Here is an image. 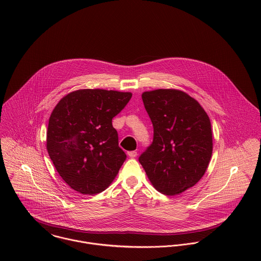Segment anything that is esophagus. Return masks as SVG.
<instances>
[{
	"mask_svg": "<svg viewBox=\"0 0 261 261\" xmlns=\"http://www.w3.org/2000/svg\"><path fill=\"white\" fill-rule=\"evenodd\" d=\"M127 154H128V156H129V158H136V156H137V154H138V152H137L136 150H132V151H128V152H127Z\"/></svg>",
	"mask_w": 261,
	"mask_h": 261,
	"instance_id": "obj_1",
	"label": "esophagus"
}]
</instances>
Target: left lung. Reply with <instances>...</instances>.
<instances>
[{
  "mask_svg": "<svg viewBox=\"0 0 261 261\" xmlns=\"http://www.w3.org/2000/svg\"><path fill=\"white\" fill-rule=\"evenodd\" d=\"M153 126V140L139 161L151 185L174 196L196 185L209 166L212 128L201 105L179 89L142 94Z\"/></svg>",
  "mask_w": 261,
  "mask_h": 261,
  "instance_id": "obj_1",
  "label": "left lung"
}]
</instances>
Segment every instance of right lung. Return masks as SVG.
Segmentation results:
<instances>
[{
	"instance_id": "obj_1",
	"label": "right lung",
	"mask_w": 261,
	"mask_h": 261,
	"mask_svg": "<svg viewBox=\"0 0 261 261\" xmlns=\"http://www.w3.org/2000/svg\"><path fill=\"white\" fill-rule=\"evenodd\" d=\"M132 92L78 89L60 99L51 112L46 147L64 182L83 195H95L113 182L125 161L112 118Z\"/></svg>"
}]
</instances>
